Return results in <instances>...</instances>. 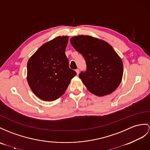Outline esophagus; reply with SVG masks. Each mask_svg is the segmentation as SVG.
Here are the masks:
<instances>
[{
    "label": "esophagus",
    "instance_id": "1",
    "mask_svg": "<svg viewBox=\"0 0 150 150\" xmlns=\"http://www.w3.org/2000/svg\"><path fill=\"white\" fill-rule=\"evenodd\" d=\"M76 74H77V75H78L79 74V69H77L76 70Z\"/></svg>",
    "mask_w": 150,
    "mask_h": 150
}]
</instances>
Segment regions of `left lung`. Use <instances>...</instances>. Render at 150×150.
<instances>
[{"mask_svg":"<svg viewBox=\"0 0 150 150\" xmlns=\"http://www.w3.org/2000/svg\"><path fill=\"white\" fill-rule=\"evenodd\" d=\"M71 43L85 58L86 71L80 72L79 77L87 89L98 96L114 92L121 83L123 67L112 46L89 35L73 37Z\"/></svg>","mask_w":150,"mask_h":150,"instance_id":"1","label":"left lung"}]
</instances>
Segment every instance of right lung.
<instances>
[{
    "mask_svg": "<svg viewBox=\"0 0 150 150\" xmlns=\"http://www.w3.org/2000/svg\"><path fill=\"white\" fill-rule=\"evenodd\" d=\"M67 42V36L54 38L40 47L28 61V85L43 100H54L61 97L76 75L69 68L65 53Z\"/></svg>",
    "mask_w": 150,
    "mask_h": 150,
    "instance_id": "add662e5",
    "label": "right lung"
}]
</instances>
